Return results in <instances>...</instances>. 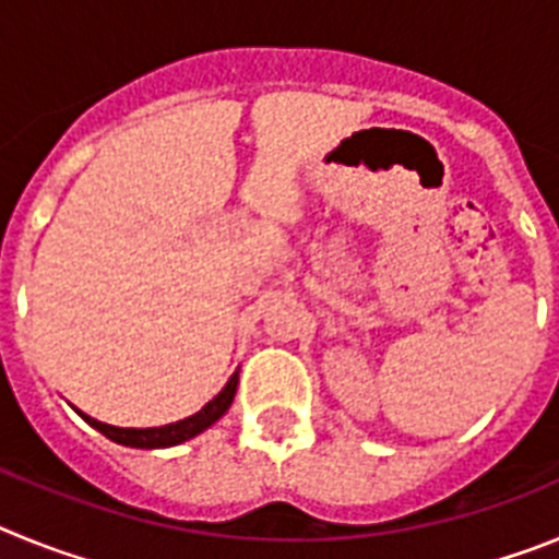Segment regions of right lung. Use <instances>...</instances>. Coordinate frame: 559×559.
I'll return each mask as SVG.
<instances>
[{"mask_svg": "<svg viewBox=\"0 0 559 559\" xmlns=\"http://www.w3.org/2000/svg\"><path fill=\"white\" fill-rule=\"evenodd\" d=\"M235 392H237V372L226 380V386L221 389V392L215 394V397H212L204 408H201V412H195L192 417L179 419V423H170V426H159V428H117V426H106V423H100V419H95V417H88V414H83V412H78V414L86 419L88 426L97 428L103 437H108L111 442H117V445L145 448V451H151V448L181 445V442H187V439L199 437L201 431H206L212 423H218V419L229 412L231 400H235Z\"/></svg>", "mask_w": 559, "mask_h": 559, "instance_id": "obj_1", "label": "right lung"}]
</instances>
